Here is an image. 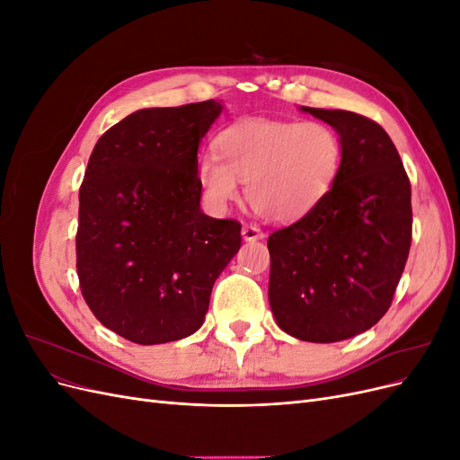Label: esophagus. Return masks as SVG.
Here are the masks:
<instances>
[{"label": "esophagus", "instance_id": "obj_1", "mask_svg": "<svg viewBox=\"0 0 460 460\" xmlns=\"http://www.w3.org/2000/svg\"><path fill=\"white\" fill-rule=\"evenodd\" d=\"M242 235H243L245 242H257V240L264 238L262 230L259 226H255V225H245L243 230H242Z\"/></svg>", "mask_w": 460, "mask_h": 460}]
</instances>
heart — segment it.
<instances>
[{"label": "heart", "instance_id": "obj_1", "mask_svg": "<svg viewBox=\"0 0 460 460\" xmlns=\"http://www.w3.org/2000/svg\"><path fill=\"white\" fill-rule=\"evenodd\" d=\"M220 157L198 161V182L207 201L226 208L247 198L269 222H294L309 215L336 184L341 169V140L326 124L243 119L217 137Z\"/></svg>", "mask_w": 460, "mask_h": 460}]
</instances>
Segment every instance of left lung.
Listing matches in <instances>:
<instances>
[{
  "label": "left lung",
  "mask_w": 460,
  "mask_h": 460,
  "mask_svg": "<svg viewBox=\"0 0 460 460\" xmlns=\"http://www.w3.org/2000/svg\"><path fill=\"white\" fill-rule=\"evenodd\" d=\"M301 111L338 132L341 169L323 203L269 235V301L289 336L333 343L372 328L394 301L412 238L411 182L378 122Z\"/></svg>",
  "instance_id": "left-lung-1"
}]
</instances>
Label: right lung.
<instances>
[{"mask_svg":"<svg viewBox=\"0 0 460 460\" xmlns=\"http://www.w3.org/2000/svg\"><path fill=\"white\" fill-rule=\"evenodd\" d=\"M215 100L140 109L97 140L80 186L76 270L100 323L155 345L203 324L215 280L242 245V225L201 211L198 147Z\"/></svg>","mask_w":460,"mask_h":460,"instance_id":"add662e5","label":"right lung"}]
</instances>
